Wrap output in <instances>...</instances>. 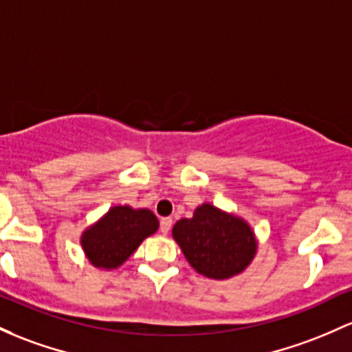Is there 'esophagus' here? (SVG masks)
Instances as JSON below:
<instances>
[{
  "instance_id": "obj_1",
  "label": "esophagus",
  "mask_w": 352,
  "mask_h": 352,
  "mask_svg": "<svg viewBox=\"0 0 352 352\" xmlns=\"http://www.w3.org/2000/svg\"><path fill=\"white\" fill-rule=\"evenodd\" d=\"M170 229H172V219L170 217H164L160 220V230L162 234L167 235L170 232Z\"/></svg>"
}]
</instances>
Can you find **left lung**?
Listing matches in <instances>:
<instances>
[{"mask_svg": "<svg viewBox=\"0 0 352 352\" xmlns=\"http://www.w3.org/2000/svg\"><path fill=\"white\" fill-rule=\"evenodd\" d=\"M172 235L188 264L208 279L222 280L244 272L257 252L249 223L212 204L197 207L192 219H180Z\"/></svg>", "mask_w": 352, "mask_h": 352, "instance_id": "1", "label": "left lung"}]
</instances>
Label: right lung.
Listing matches in <instances>:
<instances>
[{
    "mask_svg": "<svg viewBox=\"0 0 352 352\" xmlns=\"http://www.w3.org/2000/svg\"><path fill=\"white\" fill-rule=\"evenodd\" d=\"M158 219L148 208L117 206L82 234L83 252L98 269H117L148 235L155 234Z\"/></svg>",
    "mask_w": 352,
    "mask_h": 352,
    "instance_id": "right-lung-1",
    "label": "right lung"
}]
</instances>
